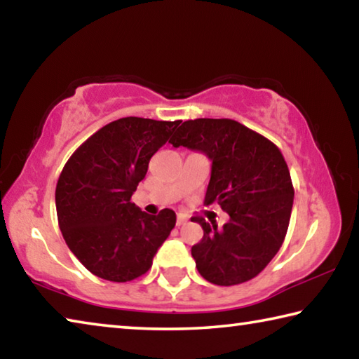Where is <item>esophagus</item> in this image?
Returning <instances> with one entry per match:
<instances>
[{
	"instance_id": "obj_1",
	"label": "esophagus",
	"mask_w": 359,
	"mask_h": 359,
	"mask_svg": "<svg viewBox=\"0 0 359 359\" xmlns=\"http://www.w3.org/2000/svg\"><path fill=\"white\" fill-rule=\"evenodd\" d=\"M187 220H188V218L184 214H177V222H175V223H177V226H182V224L187 223Z\"/></svg>"
}]
</instances>
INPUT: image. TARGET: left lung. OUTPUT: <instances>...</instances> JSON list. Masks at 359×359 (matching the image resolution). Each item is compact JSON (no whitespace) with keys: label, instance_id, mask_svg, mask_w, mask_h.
Instances as JSON below:
<instances>
[{"label":"left lung","instance_id":"1","mask_svg":"<svg viewBox=\"0 0 359 359\" xmlns=\"http://www.w3.org/2000/svg\"><path fill=\"white\" fill-rule=\"evenodd\" d=\"M169 142L209 156L204 204H220L229 215L222 229L214 220L191 218L204 229L203 239L191 247L199 274L220 287L257 277L280 250L293 208L294 190L282 151L229 118L187 120Z\"/></svg>","mask_w":359,"mask_h":359}]
</instances>
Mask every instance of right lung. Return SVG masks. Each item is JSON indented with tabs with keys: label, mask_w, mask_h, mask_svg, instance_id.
Here are the masks:
<instances>
[{
	"label": "right lung",
	"mask_w": 359,
	"mask_h": 359,
	"mask_svg": "<svg viewBox=\"0 0 359 359\" xmlns=\"http://www.w3.org/2000/svg\"><path fill=\"white\" fill-rule=\"evenodd\" d=\"M177 121L118 118L90 136L60 174L58 226L76 258L96 277L130 282L150 269L175 226V214L149 215L131 203L150 158L168 142Z\"/></svg>",
	"instance_id": "right-lung-1"
}]
</instances>
